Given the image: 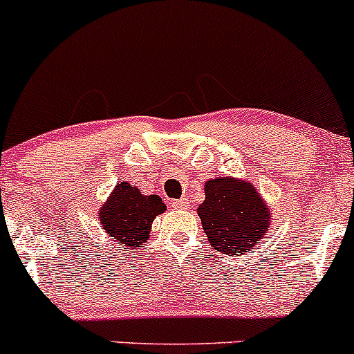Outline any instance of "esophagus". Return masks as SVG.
<instances>
[{
	"label": "esophagus",
	"mask_w": 354,
	"mask_h": 354,
	"mask_svg": "<svg viewBox=\"0 0 354 354\" xmlns=\"http://www.w3.org/2000/svg\"><path fill=\"white\" fill-rule=\"evenodd\" d=\"M174 209H187L189 207V201L187 198H178V201H174L172 202Z\"/></svg>",
	"instance_id": "1"
}]
</instances>
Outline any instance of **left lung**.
<instances>
[{
    "label": "left lung",
    "instance_id": "left-lung-1",
    "mask_svg": "<svg viewBox=\"0 0 354 354\" xmlns=\"http://www.w3.org/2000/svg\"><path fill=\"white\" fill-rule=\"evenodd\" d=\"M205 201L197 207L202 229L216 251L245 254L271 227V210L249 182L217 177L205 182Z\"/></svg>",
    "mask_w": 354,
    "mask_h": 354
}]
</instances>
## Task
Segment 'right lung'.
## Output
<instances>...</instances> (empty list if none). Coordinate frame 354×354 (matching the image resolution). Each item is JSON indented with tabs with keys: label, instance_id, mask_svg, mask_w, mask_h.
I'll list each match as a JSON object with an SVG mask.
<instances>
[{
	"label": "right lung",
	"instance_id": "right-lung-1",
	"mask_svg": "<svg viewBox=\"0 0 354 354\" xmlns=\"http://www.w3.org/2000/svg\"><path fill=\"white\" fill-rule=\"evenodd\" d=\"M167 207L158 196H144L129 182H118L100 209L102 227L110 239L140 249L149 239L152 222Z\"/></svg>",
	"mask_w": 354,
	"mask_h": 354
}]
</instances>
